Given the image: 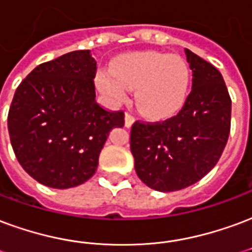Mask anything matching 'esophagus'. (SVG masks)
<instances>
[{
	"label": "esophagus",
	"mask_w": 252,
	"mask_h": 252,
	"mask_svg": "<svg viewBox=\"0 0 252 252\" xmlns=\"http://www.w3.org/2000/svg\"><path fill=\"white\" fill-rule=\"evenodd\" d=\"M133 121H135V117H133V115H131L129 112H126V128H129V126L133 124Z\"/></svg>",
	"instance_id": "1"
}]
</instances>
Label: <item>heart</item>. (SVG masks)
Returning a JSON list of instances; mask_svg holds the SVG:
<instances>
[{
  "label": "heart",
  "instance_id": "heart-1",
  "mask_svg": "<svg viewBox=\"0 0 252 252\" xmlns=\"http://www.w3.org/2000/svg\"><path fill=\"white\" fill-rule=\"evenodd\" d=\"M189 80V66L182 57L143 52L124 56L115 63L113 72L101 70L97 84L115 102L126 100L128 89H136L139 111L152 120H164L183 107Z\"/></svg>",
  "mask_w": 252,
  "mask_h": 252
}]
</instances>
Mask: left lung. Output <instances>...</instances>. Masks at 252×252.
Here are the masks:
<instances>
[{
    "instance_id": "1",
    "label": "left lung",
    "mask_w": 252,
    "mask_h": 252,
    "mask_svg": "<svg viewBox=\"0 0 252 252\" xmlns=\"http://www.w3.org/2000/svg\"><path fill=\"white\" fill-rule=\"evenodd\" d=\"M192 89L176 116L137 120L131 128L135 169L144 184L161 192L192 186L219 161L231 128V97L220 72L186 49Z\"/></svg>"
}]
</instances>
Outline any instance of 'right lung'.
I'll use <instances>...</instances> for the list:
<instances>
[{"mask_svg": "<svg viewBox=\"0 0 252 252\" xmlns=\"http://www.w3.org/2000/svg\"><path fill=\"white\" fill-rule=\"evenodd\" d=\"M97 65L89 50H74L40 64L16 89L7 129L18 163L52 188L85 183L112 128L124 126V112L97 104Z\"/></svg>", "mask_w": 252, "mask_h": 252, "instance_id": "obj_1", "label": "right lung"}]
</instances>
